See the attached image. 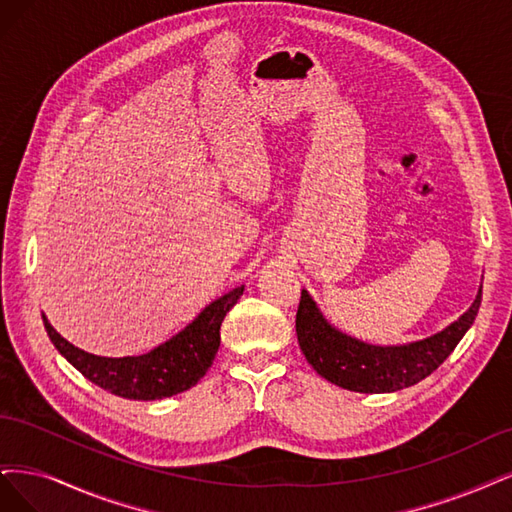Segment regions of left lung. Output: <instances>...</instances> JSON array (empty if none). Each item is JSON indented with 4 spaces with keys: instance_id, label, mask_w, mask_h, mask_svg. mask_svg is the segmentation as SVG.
Segmentation results:
<instances>
[{
    "instance_id": "obj_1",
    "label": "left lung",
    "mask_w": 512,
    "mask_h": 512,
    "mask_svg": "<svg viewBox=\"0 0 512 512\" xmlns=\"http://www.w3.org/2000/svg\"><path fill=\"white\" fill-rule=\"evenodd\" d=\"M481 308V291L474 304L440 334L404 346H372L329 325L308 291H302L295 332L308 364L325 381L359 393H391L417 385L447 359L470 329Z\"/></svg>"
}]
</instances>
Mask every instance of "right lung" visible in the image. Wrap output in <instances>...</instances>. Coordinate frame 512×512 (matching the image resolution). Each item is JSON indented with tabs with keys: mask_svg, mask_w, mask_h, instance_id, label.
<instances>
[{
	"mask_svg": "<svg viewBox=\"0 0 512 512\" xmlns=\"http://www.w3.org/2000/svg\"><path fill=\"white\" fill-rule=\"evenodd\" d=\"M244 287L225 293L206 306L193 323L157 349L138 357H97L80 351L61 338L42 315L46 334L55 349L97 387L127 400H159L191 389L206 370L221 344V323L242 295Z\"/></svg>",
	"mask_w": 512,
	"mask_h": 512,
	"instance_id": "right-lung-1",
	"label": "right lung"
}]
</instances>
